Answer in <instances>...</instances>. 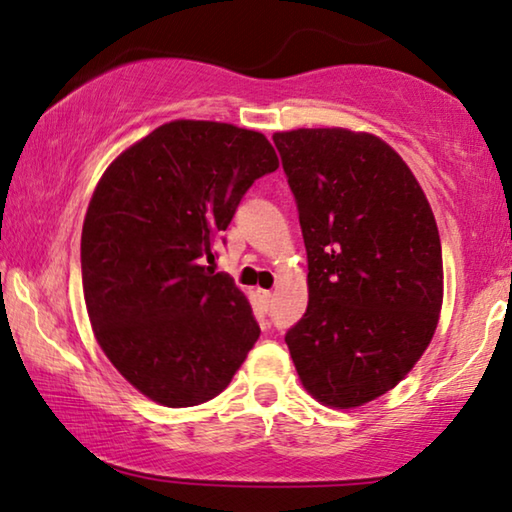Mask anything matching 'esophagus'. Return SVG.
Masks as SVG:
<instances>
[{
	"instance_id": "obj_1",
	"label": "esophagus",
	"mask_w": 512,
	"mask_h": 512,
	"mask_svg": "<svg viewBox=\"0 0 512 512\" xmlns=\"http://www.w3.org/2000/svg\"><path fill=\"white\" fill-rule=\"evenodd\" d=\"M259 300H262L264 310L269 312V307H271V303H273V294H271V291H259Z\"/></svg>"
}]
</instances>
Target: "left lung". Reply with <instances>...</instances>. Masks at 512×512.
<instances>
[{
    "instance_id": "8db88e82",
    "label": "left lung",
    "mask_w": 512,
    "mask_h": 512,
    "mask_svg": "<svg viewBox=\"0 0 512 512\" xmlns=\"http://www.w3.org/2000/svg\"><path fill=\"white\" fill-rule=\"evenodd\" d=\"M307 250L310 303L285 335L300 383L346 410L399 385L442 310L433 209L378 136L342 127L273 134Z\"/></svg>"
}]
</instances>
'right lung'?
I'll list each match as a JSON object with an SVG mask.
<instances>
[{"mask_svg": "<svg viewBox=\"0 0 512 512\" xmlns=\"http://www.w3.org/2000/svg\"><path fill=\"white\" fill-rule=\"evenodd\" d=\"M280 166L264 134L173 120L107 168L81 230L97 344L168 408L214 399L259 337L248 298L205 259L255 180Z\"/></svg>", "mask_w": 512, "mask_h": 512, "instance_id": "obj_1", "label": "right lung"}]
</instances>
